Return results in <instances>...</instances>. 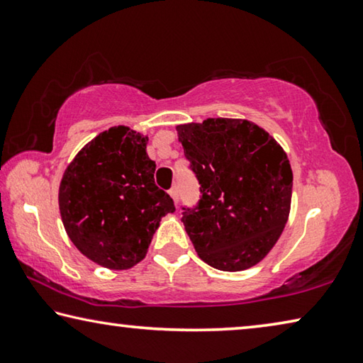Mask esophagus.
Returning a JSON list of instances; mask_svg holds the SVG:
<instances>
[{"label":"esophagus","instance_id":"esophagus-1","mask_svg":"<svg viewBox=\"0 0 363 363\" xmlns=\"http://www.w3.org/2000/svg\"><path fill=\"white\" fill-rule=\"evenodd\" d=\"M168 192H169V195H171V199H173V200H174V203H176V201H177V196H179V190H177V187L174 186V187H171V189L168 190Z\"/></svg>","mask_w":363,"mask_h":363}]
</instances>
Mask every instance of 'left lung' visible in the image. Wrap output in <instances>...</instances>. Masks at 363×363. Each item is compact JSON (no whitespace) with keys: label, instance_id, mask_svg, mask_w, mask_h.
<instances>
[{"label":"left lung","instance_id":"8db88e82","mask_svg":"<svg viewBox=\"0 0 363 363\" xmlns=\"http://www.w3.org/2000/svg\"><path fill=\"white\" fill-rule=\"evenodd\" d=\"M176 130L200 184L196 206H182L195 251L225 272L255 266L279 240L290 214L286 153L248 120L208 118Z\"/></svg>","mask_w":363,"mask_h":363}]
</instances>
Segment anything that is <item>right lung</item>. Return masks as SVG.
Returning <instances> with one entry per match:
<instances>
[{"label":"right lung","instance_id":"add662e5","mask_svg":"<svg viewBox=\"0 0 363 363\" xmlns=\"http://www.w3.org/2000/svg\"><path fill=\"white\" fill-rule=\"evenodd\" d=\"M147 136L115 126L86 144L59 187L60 216L73 245L99 266L130 269L143 261L174 201L153 179Z\"/></svg>","mask_w":363,"mask_h":363}]
</instances>
